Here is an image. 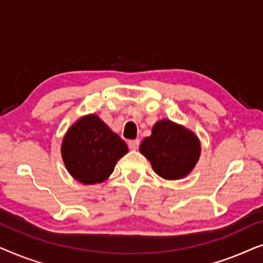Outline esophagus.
<instances>
[{
    "instance_id": "esophagus-1",
    "label": "esophagus",
    "mask_w": 263,
    "mask_h": 263,
    "mask_svg": "<svg viewBox=\"0 0 263 263\" xmlns=\"http://www.w3.org/2000/svg\"><path fill=\"white\" fill-rule=\"evenodd\" d=\"M128 146H129V148L133 149V151L138 149V148H139V146H140V140H139V139H136V140H130V141L128 142Z\"/></svg>"
}]
</instances>
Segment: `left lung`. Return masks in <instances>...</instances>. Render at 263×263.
Returning <instances> with one entry per match:
<instances>
[{"label": "left lung", "mask_w": 263, "mask_h": 263, "mask_svg": "<svg viewBox=\"0 0 263 263\" xmlns=\"http://www.w3.org/2000/svg\"><path fill=\"white\" fill-rule=\"evenodd\" d=\"M140 152L161 178L182 179L194 170L201 154V142L194 132L167 118L158 121L152 134L143 139Z\"/></svg>", "instance_id": "left-lung-1"}]
</instances>
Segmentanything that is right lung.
Instances as JSON below:
<instances>
[{
    "instance_id": "right-lung-1",
    "label": "right lung",
    "mask_w": 263,
    "mask_h": 263,
    "mask_svg": "<svg viewBox=\"0 0 263 263\" xmlns=\"http://www.w3.org/2000/svg\"><path fill=\"white\" fill-rule=\"evenodd\" d=\"M127 153L125 142L96 114L79 118L68 129L61 145L64 166L82 184L106 181L117 161Z\"/></svg>"
}]
</instances>
